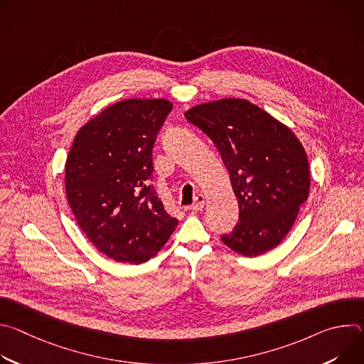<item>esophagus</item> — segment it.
<instances>
[{"instance_id":"esophagus-1","label":"esophagus","mask_w":364,"mask_h":364,"mask_svg":"<svg viewBox=\"0 0 364 364\" xmlns=\"http://www.w3.org/2000/svg\"><path fill=\"white\" fill-rule=\"evenodd\" d=\"M204 203H205V197H204L203 194H197V196L194 197V203H193L191 209H193L194 212H201L203 207H204Z\"/></svg>"}]
</instances>
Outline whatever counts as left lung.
<instances>
[{
  "label": "left lung",
  "instance_id": "obj_1",
  "mask_svg": "<svg viewBox=\"0 0 364 364\" xmlns=\"http://www.w3.org/2000/svg\"><path fill=\"white\" fill-rule=\"evenodd\" d=\"M184 117L219 149L239 203V220L222 235L223 243L249 257L278 246L308 198L309 168L299 139L243 99L203 103Z\"/></svg>",
  "mask_w": 364,
  "mask_h": 364
}]
</instances>
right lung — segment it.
Instances as JSON below:
<instances>
[{
    "label": "right lung",
    "instance_id": "obj_1",
    "mask_svg": "<svg viewBox=\"0 0 364 364\" xmlns=\"http://www.w3.org/2000/svg\"><path fill=\"white\" fill-rule=\"evenodd\" d=\"M171 109L166 99L114 103L79 129L66 160L76 222L117 262H146L178 223L151 183L154 142Z\"/></svg>",
    "mask_w": 364,
    "mask_h": 364
}]
</instances>
